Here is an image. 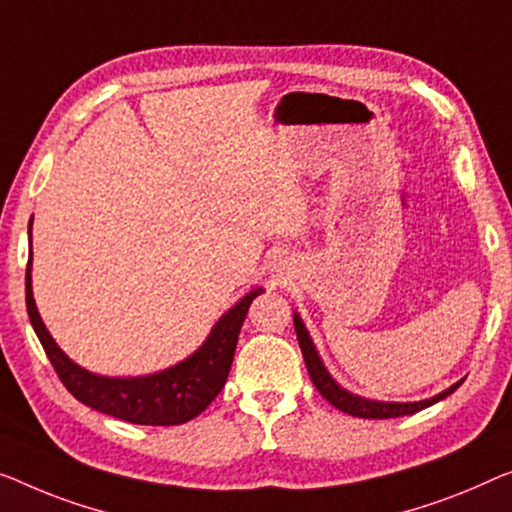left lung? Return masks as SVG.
<instances>
[{"instance_id":"1","label":"left lung","mask_w":512,"mask_h":512,"mask_svg":"<svg viewBox=\"0 0 512 512\" xmlns=\"http://www.w3.org/2000/svg\"><path fill=\"white\" fill-rule=\"evenodd\" d=\"M294 329H296V338H299V347L303 352L305 368H308V372H310L312 384L317 386V391L322 393L335 409L345 411V414H349V416H358V418L409 416V414H416V411H421L425 407H430V404H434V402L444 400L446 395H451L455 388L462 384V381H457L455 386L446 388L444 393L434 395V398H430V400H421V402H372V400L358 398V395L347 393L345 388H340L338 384H335L329 372H326V368L322 365V358L317 356L315 345H312L310 335H308V331H305L301 317H294Z\"/></svg>"}]
</instances>
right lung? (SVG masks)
Wrapping results in <instances>:
<instances>
[{"instance_id":"obj_1","label":"right lung","mask_w":512,"mask_h":512,"mask_svg":"<svg viewBox=\"0 0 512 512\" xmlns=\"http://www.w3.org/2000/svg\"><path fill=\"white\" fill-rule=\"evenodd\" d=\"M29 227H32V223H29ZM29 271H32V255H29L25 276L27 312L61 384L68 388V393L75 400L87 404V407L135 425H179L200 416L209 407L211 400L223 391L227 375H230L234 349L236 342H239V333L250 303L262 294V289H255V292L243 296L213 326L209 340L183 363L151 377L112 379L82 370L50 338L36 310L32 273Z\"/></svg>"}]
</instances>
